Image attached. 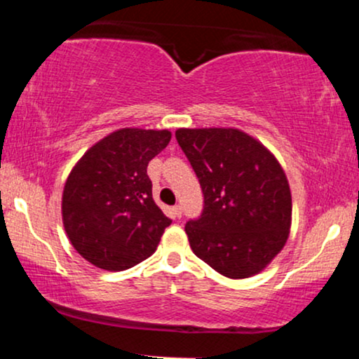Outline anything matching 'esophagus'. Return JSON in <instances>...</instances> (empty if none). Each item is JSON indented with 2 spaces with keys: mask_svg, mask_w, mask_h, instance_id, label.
Returning <instances> with one entry per match:
<instances>
[{
  "mask_svg": "<svg viewBox=\"0 0 359 359\" xmlns=\"http://www.w3.org/2000/svg\"><path fill=\"white\" fill-rule=\"evenodd\" d=\"M172 214H174L175 217H180L182 216V208H180V205H174V208H172Z\"/></svg>",
  "mask_w": 359,
  "mask_h": 359,
  "instance_id": "34e87169",
  "label": "esophagus"
}]
</instances>
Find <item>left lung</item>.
<instances>
[{
  "label": "left lung",
  "mask_w": 359,
  "mask_h": 359,
  "mask_svg": "<svg viewBox=\"0 0 359 359\" xmlns=\"http://www.w3.org/2000/svg\"><path fill=\"white\" fill-rule=\"evenodd\" d=\"M204 211L185 224L197 258L228 278H248L283 250L292 226L287 175L271 151L238 128H179Z\"/></svg>",
  "instance_id": "1"
}]
</instances>
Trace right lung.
Wrapping results in <instances>:
<instances>
[{
    "label": "right lung",
    "instance_id": "right-lung-1",
    "mask_svg": "<svg viewBox=\"0 0 359 359\" xmlns=\"http://www.w3.org/2000/svg\"><path fill=\"white\" fill-rule=\"evenodd\" d=\"M168 130L121 128L72 167L62 192L65 234L82 258L108 271L155 253L170 219L151 197L148 162L170 142Z\"/></svg>",
    "mask_w": 359,
    "mask_h": 359
}]
</instances>
